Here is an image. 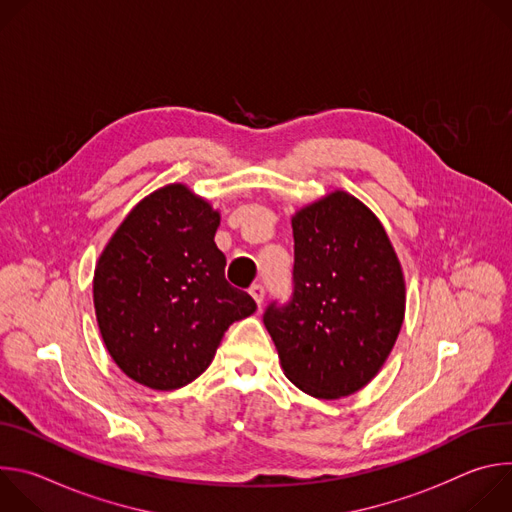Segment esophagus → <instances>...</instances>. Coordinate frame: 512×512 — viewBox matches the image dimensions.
Wrapping results in <instances>:
<instances>
[{
	"instance_id": "esophagus-1",
	"label": "esophagus",
	"mask_w": 512,
	"mask_h": 512,
	"mask_svg": "<svg viewBox=\"0 0 512 512\" xmlns=\"http://www.w3.org/2000/svg\"><path fill=\"white\" fill-rule=\"evenodd\" d=\"M249 294L253 296V300L257 302V306H261V304H263V298H265V285H263V283H253V285L249 287Z\"/></svg>"
}]
</instances>
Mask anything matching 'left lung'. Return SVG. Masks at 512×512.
<instances>
[{"label": "left lung", "instance_id": "8db88e82", "mask_svg": "<svg viewBox=\"0 0 512 512\" xmlns=\"http://www.w3.org/2000/svg\"><path fill=\"white\" fill-rule=\"evenodd\" d=\"M291 227L294 287L263 324L291 383L340 399L379 373L399 336L403 271L379 218L346 192L302 208Z\"/></svg>", "mask_w": 512, "mask_h": 512}]
</instances>
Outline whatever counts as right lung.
Wrapping results in <instances>:
<instances>
[{
	"mask_svg": "<svg viewBox=\"0 0 512 512\" xmlns=\"http://www.w3.org/2000/svg\"><path fill=\"white\" fill-rule=\"evenodd\" d=\"M221 216L182 184L143 198L99 257L93 298L103 342L139 385L192 383L255 300L225 279L214 243Z\"/></svg>",
	"mask_w": 512,
	"mask_h": 512,
	"instance_id": "right-lung-1",
	"label": "right lung"
}]
</instances>
